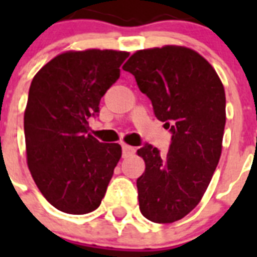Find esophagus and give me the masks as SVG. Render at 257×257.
I'll return each instance as SVG.
<instances>
[{"label": "esophagus", "mask_w": 257, "mask_h": 257, "mask_svg": "<svg viewBox=\"0 0 257 257\" xmlns=\"http://www.w3.org/2000/svg\"><path fill=\"white\" fill-rule=\"evenodd\" d=\"M136 149L131 147V145H126V144H122V155L124 156H129V155H133Z\"/></svg>", "instance_id": "34e87169"}]
</instances>
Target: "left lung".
Returning a JSON list of instances; mask_svg holds the SVG:
<instances>
[{
    "mask_svg": "<svg viewBox=\"0 0 257 257\" xmlns=\"http://www.w3.org/2000/svg\"><path fill=\"white\" fill-rule=\"evenodd\" d=\"M122 69L152 101L157 120L171 128L165 156L145 145L137 179L141 213L153 223L183 219L201 201L219 164L225 126V92L213 66L185 46L137 50Z\"/></svg>",
    "mask_w": 257,
    "mask_h": 257,
    "instance_id": "obj_1",
    "label": "left lung"
}]
</instances>
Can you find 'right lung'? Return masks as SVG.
Returning <instances> with one entry per match:
<instances>
[{
    "instance_id": "right-lung-1",
    "label": "right lung",
    "mask_w": 257,
    "mask_h": 257,
    "mask_svg": "<svg viewBox=\"0 0 257 257\" xmlns=\"http://www.w3.org/2000/svg\"><path fill=\"white\" fill-rule=\"evenodd\" d=\"M128 52L68 50L32 80L24 113L26 163L44 197L58 211L84 215L100 207L120 144H104L89 131L101 97L120 77Z\"/></svg>"
}]
</instances>
